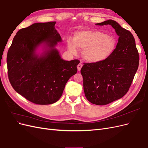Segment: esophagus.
<instances>
[{"instance_id": "obj_1", "label": "esophagus", "mask_w": 148, "mask_h": 148, "mask_svg": "<svg viewBox=\"0 0 148 148\" xmlns=\"http://www.w3.org/2000/svg\"><path fill=\"white\" fill-rule=\"evenodd\" d=\"M82 66H83V64H79L78 65V66H77V68H78V71H80L81 70V69L82 68Z\"/></svg>"}]
</instances>
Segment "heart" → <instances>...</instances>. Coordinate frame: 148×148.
<instances>
[{
  "mask_svg": "<svg viewBox=\"0 0 148 148\" xmlns=\"http://www.w3.org/2000/svg\"><path fill=\"white\" fill-rule=\"evenodd\" d=\"M116 46L117 41L112 36L96 30L78 31L74 34V41H67V46L71 53H77V47L82 49L84 59L90 63H99L108 59Z\"/></svg>",
  "mask_w": 148,
  "mask_h": 148,
  "instance_id": "1",
  "label": "heart"
}]
</instances>
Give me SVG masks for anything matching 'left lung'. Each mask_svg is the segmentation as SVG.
Wrapping results in <instances>:
<instances>
[{
    "label": "left lung",
    "mask_w": 148,
    "mask_h": 148,
    "mask_svg": "<svg viewBox=\"0 0 148 148\" xmlns=\"http://www.w3.org/2000/svg\"><path fill=\"white\" fill-rule=\"evenodd\" d=\"M96 25H110L119 36L115 50L99 63H84L81 69L86 99L103 106L122 98L130 87L139 65V53L133 34L117 22L109 20Z\"/></svg>",
    "instance_id": "obj_1"
}]
</instances>
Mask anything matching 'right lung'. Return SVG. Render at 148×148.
<instances>
[{
  "label": "right lung",
  "mask_w": 148,
  "mask_h": 148,
  "mask_svg": "<svg viewBox=\"0 0 148 148\" xmlns=\"http://www.w3.org/2000/svg\"><path fill=\"white\" fill-rule=\"evenodd\" d=\"M56 21L37 23L16 33L7 57L8 77L13 88L36 104L55 103L62 95L65 84L77 73L79 61H66L55 48L62 38ZM42 43L41 55L35 51Z\"/></svg>",
  "instance_id": "obj_1"
}]
</instances>
